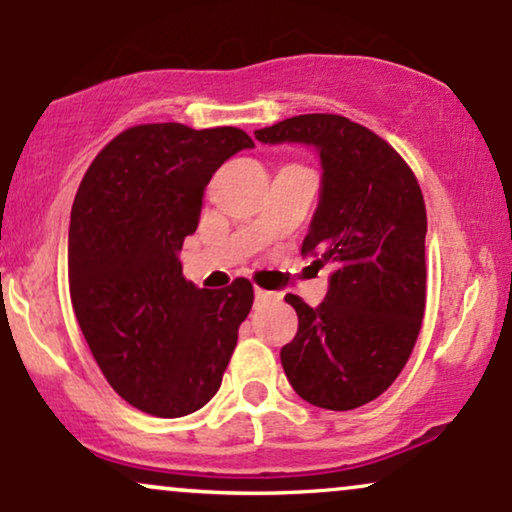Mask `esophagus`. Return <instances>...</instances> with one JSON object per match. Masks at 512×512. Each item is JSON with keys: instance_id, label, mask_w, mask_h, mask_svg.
Masks as SVG:
<instances>
[{"instance_id": "34e87169", "label": "esophagus", "mask_w": 512, "mask_h": 512, "mask_svg": "<svg viewBox=\"0 0 512 512\" xmlns=\"http://www.w3.org/2000/svg\"><path fill=\"white\" fill-rule=\"evenodd\" d=\"M269 298H274V293H269L264 289H255V301H269Z\"/></svg>"}]
</instances>
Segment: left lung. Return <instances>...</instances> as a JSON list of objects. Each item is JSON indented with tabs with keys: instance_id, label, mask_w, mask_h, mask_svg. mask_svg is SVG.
Instances as JSON below:
<instances>
[{
	"instance_id": "1",
	"label": "left lung",
	"mask_w": 512,
	"mask_h": 512,
	"mask_svg": "<svg viewBox=\"0 0 512 512\" xmlns=\"http://www.w3.org/2000/svg\"><path fill=\"white\" fill-rule=\"evenodd\" d=\"M262 144L313 146L320 199L303 255L332 264L317 308L289 293L298 332L281 349L293 390L320 409L373 402L409 361L426 308V204L385 139L342 115H296L257 129Z\"/></svg>"
}]
</instances>
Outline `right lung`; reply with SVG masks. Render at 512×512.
Returning <instances> with one entry per match:
<instances>
[{
  "instance_id": "1",
  "label": "right lung",
  "mask_w": 512,
  "mask_h": 512,
  "mask_svg": "<svg viewBox=\"0 0 512 512\" xmlns=\"http://www.w3.org/2000/svg\"><path fill=\"white\" fill-rule=\"evenodd\" d=\"M255 142L236 127L178 122L117 134L76 192L69 293L110 387L161 419L202 409L252 308V284L219 291L182 276V240L197 231L211 175Z\"/></svg>"
}]
</instances>
